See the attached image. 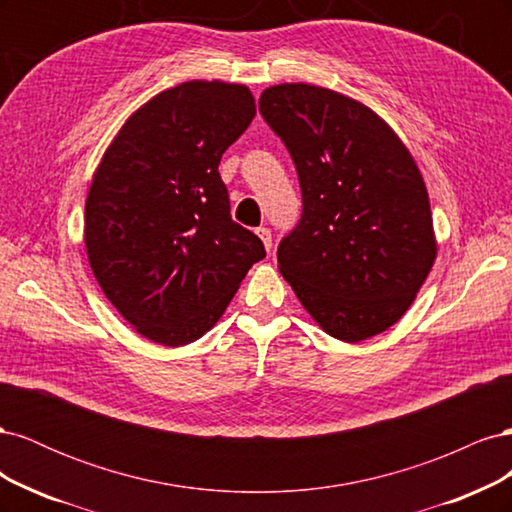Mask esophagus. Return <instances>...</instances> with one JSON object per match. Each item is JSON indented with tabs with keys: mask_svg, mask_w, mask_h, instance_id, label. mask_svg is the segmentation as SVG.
I'll list each match as a JSON object with an SVG mask.
<instances>
[{
	"mask_svg": "<svg viewBox=\"0 0 512 512\" xmlns=\"http://www.w3.org/2000/svg\"><path fill=\"white\" fill-rule=\"evenodd\" d=\"M256 235L260 237L262 245H265V250L269 252L271 247H273V237H271V230H269V228H265V226H260V228H256Z\"/></svg>",
	"mask_w": 512,
	"mask_h": 512,
	"instance_id": "obj_1",
	"label": "esophagus"
}]
</instances>
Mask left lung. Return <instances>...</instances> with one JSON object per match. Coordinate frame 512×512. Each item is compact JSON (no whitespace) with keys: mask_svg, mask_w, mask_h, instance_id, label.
<instances>
[{"mask_svg":"<svg viewBox=\"0 0 512 512\" xmlns=\"http://www.w3.org/2000/svg\"><path fill=\"white\" fill-rule=\"evenodd\" d=\"M262 117L299 173L303 213L277 267L324 333L348 344L404 316L438 254L421 170L369 106L333 89L282 83Z\"/></svg>","mask_w":512,"mask_h":512,"instance_id":"1","label":"left lung"}]
</instances>
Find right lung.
Segmentation results:
<instances>
[{
  "label": "right lung",
  "instance_id": "right-lung-1",
  "mask_svg": "<svg viewBox=\"0 0 512 512\" xmlns=\"http://www.w3.org/2000/svg\"><path fill=\"white\" fill-rule=\"evenodd\" d=\"M256 115L239 83L188 81L123 123L89 185L85 247L117 312L177 348L218 322L265 245L232 222L222 153Z\"/></svg>",
  "mask_w": 512,
  "mask_h": 512
}]
</instances>
